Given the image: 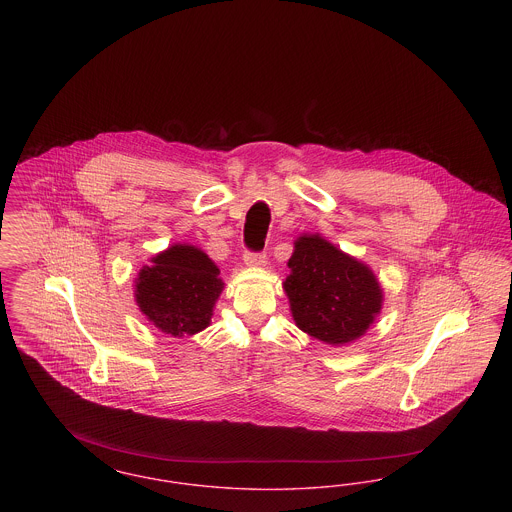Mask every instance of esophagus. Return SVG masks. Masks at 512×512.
Returning <instances> with one entry per match:
<instances>
[{"label": "esophagus", "mask_w": 512, "mask_h": 512, "mask_svg": "<svg viewBox=\"0 0 512 512\" xmlns=\"http://www.w3.org/2000/svg\"><path fill=\"white\" fill-rule=\"evenodd\" d=\"M244 263L247 267H263L267 263V255L263 251H245Z\"/></svg>", "instance_id": "obj_1"}]
</instances>
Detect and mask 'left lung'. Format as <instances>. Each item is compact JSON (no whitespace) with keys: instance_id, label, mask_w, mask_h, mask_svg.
Masks as SVG:
<instances>
[{"instance_id":"left-lung-1","label":"left lung","mask_w":512,"mask_h":512,"mask_svg":"<svg viewBox=\"0 0 512 512\" xmlns=\"http://www.w3.org/2000/svg\"><path fill=\"white\" fill-rule=\"evenodd\" d=\"M284 282L295 324L326 343L363 336L382 307V290L370 268L320 236H301Z\"/></svg>"}]
</instances>
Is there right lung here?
<instances>
[{
  "instance_id": "right-lung-1",
  "label": "right lung",
  "mask_w": 512,
  "mask_h": 512,
  "mask_svg": "<svg viewBox=\"0 0 512 512\" xmlns=\"http://www.w3.org/2000/svg\"><path fill=\"white\" fill-rule=\"evenodd\" d=\"M222 286L219 268L201 249L172 245L142 268L136 301L161 332L180 338L209 326Z\"/></svg>"
}]
</instances>
